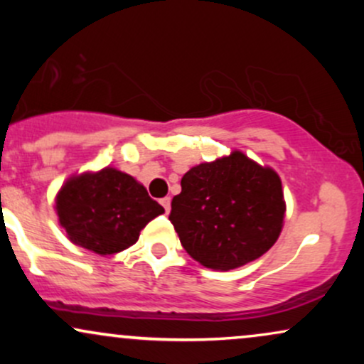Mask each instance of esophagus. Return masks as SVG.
I'll list each match as a JSON object with an SVG mask.
<instances>
[{"mask_svg":"<svg viewBox=\"0 0 364 364\" xmlns=\"http://www.w3.org/2000/svg\"><path fill=\"white\" fill-rule=\"evenodd\" d=\"M161 205L164 207L166 214H168L169 208H171V198H169V196H164V198H161Z\"/></svg>","mask_w":364,"mask_h":364,"instance_id":"esophagus-1","label":"esophagus"}]
</instances>
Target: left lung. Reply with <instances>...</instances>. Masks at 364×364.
I'll use <instances>...</instances> for the list:
<instances>
[{
    "label": "left lung",
    "mask_w": 364,
    "mask_h": 364,
    "mask_svg": "<svg viewBox=\"0 0 364 364\" xmlns=\"http://www.w3.org/2000/svg\"><path fill=\"white\" fill-rule=\"evenodd\" d=\"M284 212L277 173L236 150L188 171L169 220L191 258L207 269L231 270L272 248Z\"/></svg>",
    "instance_id": "left-lung-1"
}]
</instances>
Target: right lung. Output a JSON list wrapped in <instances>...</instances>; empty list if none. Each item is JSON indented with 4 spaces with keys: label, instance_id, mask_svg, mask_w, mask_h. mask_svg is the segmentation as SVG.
<instances>
[{
    "label": "right lung",
    "instance_id": "obj_1",
    "mask_svg": "<svg viewBox=\"0 0 364 364\" xmlns=\"http://www.w3.org/2000/svg\"><path fill=\"white\" fill-rule=\"evenodd\" d=\"M56 210L72 243L112 255L135 245L164 208L129 174L106 168L68 179L56 196Z\"/></svg>",
    "mask_w": 364,
    "mask_h": 364
}]
</instances>
